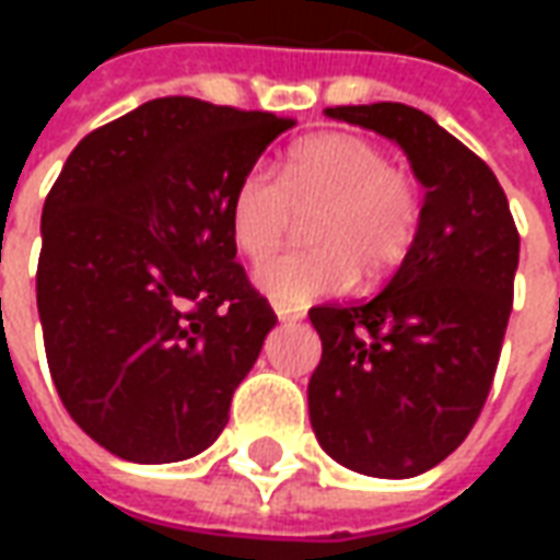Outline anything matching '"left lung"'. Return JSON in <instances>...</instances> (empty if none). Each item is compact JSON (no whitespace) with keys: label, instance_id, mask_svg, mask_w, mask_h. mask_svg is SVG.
I'll use <instances>...</instances> for the list:
<instances>
[{"label":"left lung","instance_id":"left-lung-1","mask_svg":"<svg viewBox=\"0 0 560 560\" xmlns=\"http://www.w3.org/2000/svg\"><path fill=\"white\" fill-rule=\"evenodd\" d=\"M279 119L171 95L80 140L44 200L38 315L56 393L138 465L203 453L276 324L236 200Z\"/></svg>","mask_w":560,"mask_h":560}]
</instances>
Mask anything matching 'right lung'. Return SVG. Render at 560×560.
<instances>
[{
  "mask_svg": "<svg viewBox=\"0 0 560 560\" xmlns=\"http://www.w3.org/2000/svg\"><path fill=\"white\" fill-rule=\"evenodd\" d=\"M327 116L396 140L425 185L420 224L372 300L308 308L317 441L345 468L405 480L444 462L489 399L513 308L518 231L494 173L432 116L348 104Z\"/></svg>",
  "mask_w": 560,
  "mask_h": 560,
  "instance_id": "add662e5",
  "label": "right lung"
}]
</instances>
